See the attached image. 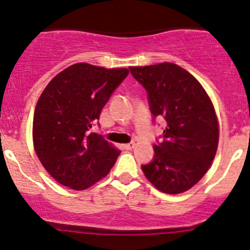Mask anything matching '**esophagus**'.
I'll return each instance as SVG.
<instances>
[{
  "label": "esophagus",
  "instance_id": "34e87169",
  "mask_svg": "<svg viewBox=\"0 0 250 250\" xmlns=\"http://www.w3.org/2000/svg\"><path fill=\"white\" fill-rule=\"evenodd\" d=\"M125 150H132V148H134V146H135V143L134 141H130V143H128V144H125Z\"/></svg>",
  "mask_w": 250,
  "mask_h": 250
}]
</instances>
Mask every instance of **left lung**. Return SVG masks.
Instances as JSON below:
<instances>
[{"label":"left lung","instance_id":"1","mask_svg":"<svg viewBox=\"0 0 250 250\" xmlns=\"http://www.w3.org/2000/svg\"><path fill=\"white\" fill-rule=\"evenodd\" d=\"M147 92L148 107L165 118L162 140L141 166L147 180L165 193H181L202 179L215 157L219 125L213 104L197 80L172 62L129 67Z\"/></svg>","mask_w":250,"mask_h":250}]
</instances>
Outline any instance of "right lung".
Segmentation results:
<instances>
[{
    "label": "right lung",
    "instance_id": "1",
    "mask_svg": "<svg viewBox=\"0 0 250 250\" xmlns=\"http://www.w3.org/2000/svg\"><path fill=\"white\" fill-rule=\"evenodd\" d=\"M129 74L80 62L53 78L37 102L32 137L37 157L58 183L85 190L110 172L121 151L92 127Z\"/></svg>",
    "mask_w": 250,
    "mask_h": 250
}]
</instances>
